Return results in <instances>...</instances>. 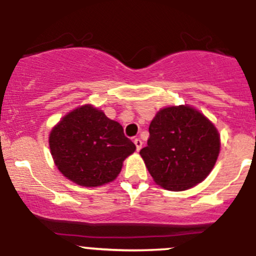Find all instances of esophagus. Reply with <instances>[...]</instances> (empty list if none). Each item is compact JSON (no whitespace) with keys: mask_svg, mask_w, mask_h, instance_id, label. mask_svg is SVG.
I'll return each instance as SVG.
<instances>
[{"mask_svg":"<svg viewBox=\"0 0 256 256\" xmlns=\"http://www.w3.org/2000/svg\"><path fill=\"white\" fill-rule=\"evenodd\" d=\"M134 142H135L136 150H138V151H140V148H142V141H141L140 138H136L135 140H134Z\"/></svg>","mask_w":256,"mask_h":256,"instance_id":"esophagus-1","label":"esophagus"}]
</instances>
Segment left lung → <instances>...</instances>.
I'll list each match as a JSON object with an SVG mask.
<instances>
[{"mask_svg":"<svg viewBox=\"0 0 256 256\" xmlns=\"http://www.w3.org/2000/svg\"><path fill=\"white\" fill-rule=\"evenodd\" d=\"M148 132V146L140 155L155 182L168 190H188L202 182L216 162L219 132L190 106L160 110Z\"/></svg>","mask_w":256,"mask_h":256,"instance_id":"1","label":"left lung"}]
</instances>
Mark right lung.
Listing matches in <instances>:
<instances>
[{"instance_id":"add662e5","label":"right lung","mask_w":256,"mask_h":256,"mask_svg":"<svg viewBox=\"0 0 256 256\" xmlns=\"http://www.w3.org/2000/svg\"><path fill=\"white\" fill-rule=\"evenodd\" d=\"M57 168L81 186H100L115 180L122 161L136 146L122 126L101 110L85 105L62 118L50 134Z\"/></svg>"}]
</instances>
